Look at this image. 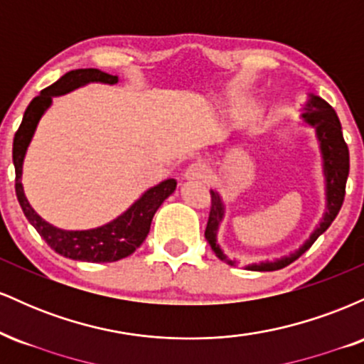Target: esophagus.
Segmentation results:
<instances>
[{
  "mask_svg": "<svg viewBox=\"0 0 364 364\" xmlns=\"http://www.w3.org/2000/svg\"><path fill=\"white\" fill-rule=\"evenodd\" d=\"M208 176H210V169L203 162H193L185 171V178L190 181H205Z\"/></svg>",
  "mask_w": 364,
  "mask_h": 364,
  "instance_id": "34e87169",
  "label": "esophagus"
}]
</instances>
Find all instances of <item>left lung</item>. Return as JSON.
<instances>
[{"label":"left lung","instance_id":"obj_1","mask_svg":"<svg viewBox=\"0 0 364 364\" xmlns=\"http://www.w3.org/2000/svg\"><path fill=\"white\" fill-rule=\"evenodd\" d=\"M303 109V123L315 128V136L316 141H318V149L321 154V169H323L325 178L323 217H321L318 225L313 229L310 237H308L298 250L286 255V257L275 258V260H265L252 263V265H245V269L255 270V272H272V270L284 269V267H287L289 263L298 260V258L315 243L316 237L327 231L328 225L333 223V219L339 214L342 202H344L346 181H348L349 176V149L348 145H346L344 136H342L341 121L337 118L336 111L332 109V106H330L328 102H325L321 97H318V95H308V102ZM210 195L212 207L205 229V237L208 245H210V248L214 250V253L217 255V258L229 263V265H237L236 258L228 257V255L224 253V250L219 246V243H217V232H219V225L224 219L225 207L223 198H220V195L217 193L215 190H210Z\"/></svg>","mask_w":364,"mask_h":364}]
</instances>
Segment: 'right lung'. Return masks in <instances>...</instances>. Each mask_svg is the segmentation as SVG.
Here are the masks:
<instances>
[{
    "mask_svg": "<svg viewBox=\"0 0 364 364\" xmlns=\"http://www.w3.org/2000/svg\"><path fill=\"white\" fill-rule=\"evenodd\" d=\"M119 78L114 75L104 73L95 68L73 70L63 75L58 82L49 85L41 92L37 97L32 99L28 107L25 109L22 124L16 129L14 139V166H15V191L28 223L36 228L41 237L61 257L72 258V260L92 262V263H107L118 262L128 257L144 243L150 231L154 214L162 205L169 195L176 190V179L169 178L161 181L159 185L149 188L136 202H133L127 212L116 217L111 223L101 228L85 229V231H66L44 220L28 203L22 185L23 159L34 136L37 124L44 112L51 107L53 97L68 94L78 87L87 83H109L114 85Z\"/></svg>",
    "mask_w": 364,
    "mask_h": 364,
    "instance_id": "1",
    "label": "right lung"
}]
</instances>
